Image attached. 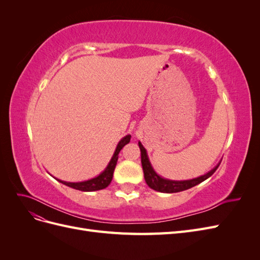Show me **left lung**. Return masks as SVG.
I'll return each instance as SVG.
<instances>
[{
  "instance_id": "1",
  "label": "left lung",
  "mask_w": 260,
  "mask_h": 260,
  "mask_svg": "<svg viewBox=\"0 0 260 260\" xmlns=\"http://www.w3.org/2000/svg\"><path fill=\"white\" fill-rule=\"evenodd\" d=\"M139 147L141 151V162H142L145 182L149 187L153 188V190H155L157 192H161V193H177V192H181V191H185V190H187V188H191L195 185H198L201 182H203V181L208 179L212 174H214L220 165V162H219L215 168H212L210 171L207 172V174L203 175L201 177H198V178L191 179V180H181V181L169 180V179H165V178L160 177L154 170V168L152 167L151 161H149V159H148L146 149L144 148V146L141 142H139Z\"/></svg>"
}]
</instances>
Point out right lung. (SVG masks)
Segmentation results:
<instances>
[{"label": "right lung", "instance_id": "right-lung-1", "mask_svg": "<svg viewBox=\"0 0 260 260\" xmlns=\"http://www.w3.org/2000/svg\"><path fill=\"white\" fill-rule=\"evenodd\" d=\"M130 139H131V136L128 135V136L123 137L119 141V143L117 144L115 153L112 157V159L109 160L107 167L105 168V170L103 172H101L98 177L92 178V179L86 180V181H81V182H67V181H61L59 179H56V180L59 181V182L62 184H65L69 187H73V188H75V190L82 191V192H93V191L103 190V188L107 187L109 185V183L112 182L114 170H115L117 160H118V154H119L121 148L125 144H128L130 142Z\"/></svg>", "mask_w": 260, "mask_h": 260}]
</instances>
